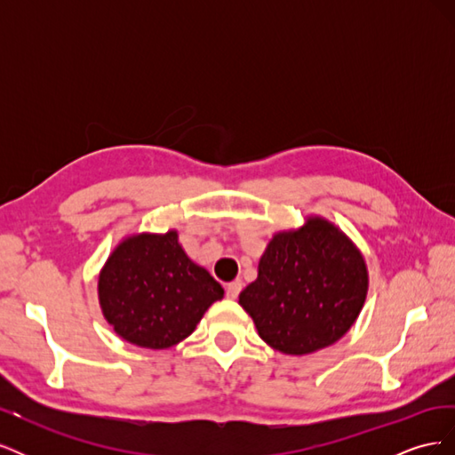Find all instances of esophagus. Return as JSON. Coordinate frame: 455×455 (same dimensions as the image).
I'll return each instance as SVG.
<instances>
[{"label": "esophagus", "instance_id": "1", "mask_svg": "<svg viewBox=\"0 0 455 455\" xmlns=\"http://www.w3.org/2000/svg\"><path fill=\"white\" fill-rule=\"evenodd\" d=\"M241 288H243V283H241V281L229 283V284L226 286V296H228L229 299H235V298L239 296V292H241Z\"/></svg>", "mask_w": 455, "mask_h": 455}]
</instances>
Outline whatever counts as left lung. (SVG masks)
Listing matches in <instances>:
<instances>
[{"instance_id": "1", "label": "left lung", "mask_w": 455, "mask_h": 455, "mask_svg": "<svg viewBox=\"0 0 455 455\" xmlns=\"http://www.w3.org/2000/svg\"><path fill=\"white\" fill-rule=\"evenodd\" d=\"M368 294V267L346 231L319 216L277 231L239 294L258 336L284 355H311L346 336Z\"/></svg>"}]
</instances>
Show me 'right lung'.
Returning a JSON list of instances; mask_svg holds the SVG:
<instances>
[{
    "label": "right lung",
    "mask_w": 455,
    "mask_h": 455,
    "mask_svg": "<svg viewBox=\"0 0 455 455\" xmlns=\"http://www.w3.org/2000/svg\"><path fill=\"white\" fill-rule=\"evenodd\" d=\"M224 288L196 264L178 231L131 233L99 273V304L114 332L136 347L167 349L194 332Z\"/></svg>",
    "instance_id": "add662e5"
}]
</instances>
